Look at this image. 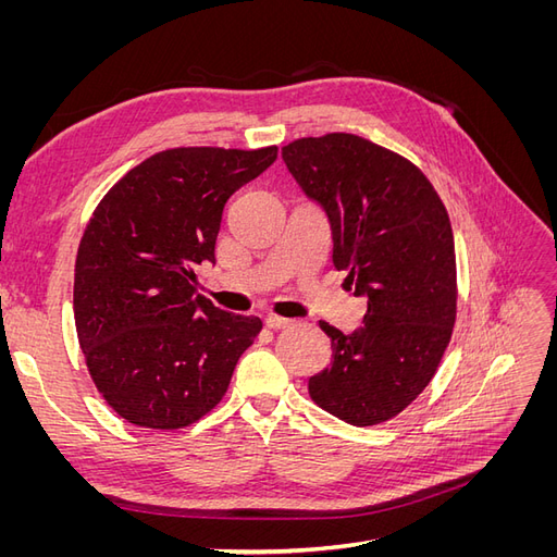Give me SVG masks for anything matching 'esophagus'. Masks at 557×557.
<instances>
[{
  "mask_svg": "<svg viewBox=\"0 0 557 557\" xmlns=\"http://www.w3.org/2000/svg\"><path fill=\"white\" fill-rule=\"evenodd\" d=\"M295 320L290 318H281V315H267V327L272 330H285V327H293Z\"/></svg>",
  "mask_w": 557,
  "mask_h": 557,
  "instance_id": "obj_1",
  "label": "esophagus"
}]
</instances>
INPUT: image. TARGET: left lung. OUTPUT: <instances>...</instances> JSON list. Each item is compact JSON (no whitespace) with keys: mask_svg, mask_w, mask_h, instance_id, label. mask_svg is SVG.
Listing matches in <instances>:
<instances>
[{"mask_svg":"<svg viewBox=\"0 0 557 557\" xmlns=\"http://www.w3.org/2000/svg\"><path fill=\"white\" fill-rule=\"evenodd\" d=\"M281 156L330 218L334 267L367 297L356 332L320 323L332 364L309 379V395L350 425L385 423L425 391L453 334L458 276L446 207L413 162L358 134L295 139Z\"/></svg>","mask_w":557,"mask_h":557,"instance_id":"1","label":"left lung"}]
</instances>
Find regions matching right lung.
Returning a JSON list of instances; mask_svg holds the SVG:
<instances>
[{
	"label": "right lung",
	"instance_id": "add662e5",
	"mask_svg": "<svg viewBox=\"0 0 557 557\" xmlns=\"http://www.w3.org/2000/svg\"><path fill=\"white\" fill-rule=\"evenodd\" d=\"M278 148L190 146L150 156L99 201L74 269L76 334L92 383L127 423L181 430L227 393L262 330L195 295V269L215 262L225 201Z\"/></svg>",
	"mask_w": 557,
	"mask_h": 557
}]
</instances>
